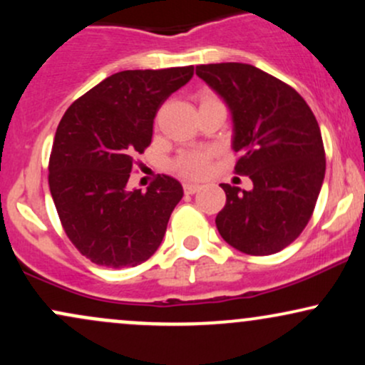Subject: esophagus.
Masks as SVG:
<instances>
[{
  "instance_id": "esophagus-1",
  "label": "esophagus",
  "mask_w": 365,
  "mask_h": 365,
  "mask_svg": "<svg viewBox=\"0 0 365 365\" xmlns=\"http://www.w3.org/2000/svg\"><path fill=\"white\" fill-rule=\"evenodd\" d=\"M183 190H185V194H195L197 190H200V185H197V183H185Z\"/></svg>"
}]
</instances>
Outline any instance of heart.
I'll use <instances>...</instances> for the list:
<instances>
[{
  "mask_svg": "<svg viewBox=\"0 0 365 365\" xmlns=\"http://www.w3.org/2000/svg\"><path fill=\"white\" fill-rule=\"evenodd\" d=\"M217 101L211 96H204L202 103ZM211 150H185L175 159V170L182 177L187 178H200L207 173L209 161H211Z\"/></svg>",
  "mask_w": 365,
  "mask_h": 365,
  "instance_id": "b5f03b06",
  "label": "heart"
}]
</instances>
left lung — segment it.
Instances as JSON below:
<instances>
[{"label": "left lung", "instance_id": "left-lung-1", "mask_svg": "<svg viewBox=\"0 0 365 365\" xmlns=\"http://www.w3.org/2000/svg\"><path fill=\"white\" fill-rule=\"evenodd\" d=\"M195 73L223 98L233 121L235 171L252 190L221 183L216 226L226 244L250 255L276 254L311 220L326 171L316 116L288 83L247 63L199 65Z\"/></svg>", "mask_w": 365, "mask_h": 365}]
</instances>
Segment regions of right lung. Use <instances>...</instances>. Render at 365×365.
Returning <instances> with one entry per match:
<instances>
[{"label": "right lung", "mask_w": 365, "mask_h": 365, "mask_svg": "<svg viewBox=\"0 0 365 365\" xmlns=\"http://www.w3.org/2000/svg\"><path fill=\"white\" fill-rule=\"evenodd\" d=\"M192 75V65L118 72L78 98L58 125L49 190L66 237L98 266L133 267L161 245L182 185L168 175L145 192L127 183L158 110Z\"/></svg>", "instance_id": "obj_1"}]
</instances>
